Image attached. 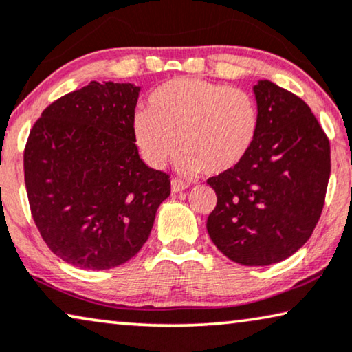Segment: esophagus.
I'll list each match as a JSON object with an SVG mask.
<instances>
[{"label":"esophagus","instance_id":"obj_1","mask_svg":"<svg viewBox=\"0 0 352 352\" xmlns=\"http://www.w3.org/2000/svg\"><path fill=\"white\" fill-rule=\"evenodd\" d=\"M188 186L186 184V182H182L179 179H171V192L173 193H177V192H182L186 190Z\"/></svg>","mask_w":352,"mask_h":352}]
</instances>
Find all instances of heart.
<instances>
[{
    "label": "heart",
    "mask_w": 352,
    "mask_h": 352,
    "mask_svg": "<svg viewBox=\"0 0 352 352\" xmlns=\"http://www.w3.org/2000/svg\"><path fill=\"white\" fill-rule=\"evenodd\" d=\"M258 126L261 114L249 91L205 79L175 78L151 91L147 111L133 119V135L151 166H164L179 146L182 171L195 175L205 170L219 176L246 159Z\"/></svg>",
    "instance_id": "obj_1"
}]
</instances>
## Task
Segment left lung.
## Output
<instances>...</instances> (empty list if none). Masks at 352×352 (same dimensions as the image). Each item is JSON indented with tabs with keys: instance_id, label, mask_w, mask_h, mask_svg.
<instances>
[{
	"instance_id": "left-lung-1",
	"label": "left lung",
	"mask_w": 352,
	"mask_h": 352,
	"mask_svg": "<svg viewBox=\"0 0 352 352\" xmlns=\"http://www.w3.org/2000/svg\"><path fill=\"white\" fill-rule=\"evenodd\" d=\"M261 126L235 170L208 179L217 205L206 222L219 251L246 267L286 261L308 241L324 208L330 144L297 95L254 85Z\"/></svg>"
}]
</instances>
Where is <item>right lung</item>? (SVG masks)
I'll use <instances>...</instances> for the list:
<instances>
[{
  "label": "right lung",
  "mask_w": 352,
  "mask_h": 352,
  "mask_svg": "<svg viewBox=\"0 0 352 352\" xmlns=\"http://www.w3.org/2000/svg\"><path fill=\"white\" fill-rule=\"evenodd\" d=\"M140 87L91 80L43 111L23 154L33 221L50 251L84 270L130 261L151 235L170 176L140 159Z\"/></svg>",
  "instance_id": "obj_1"
}]
</instances>
